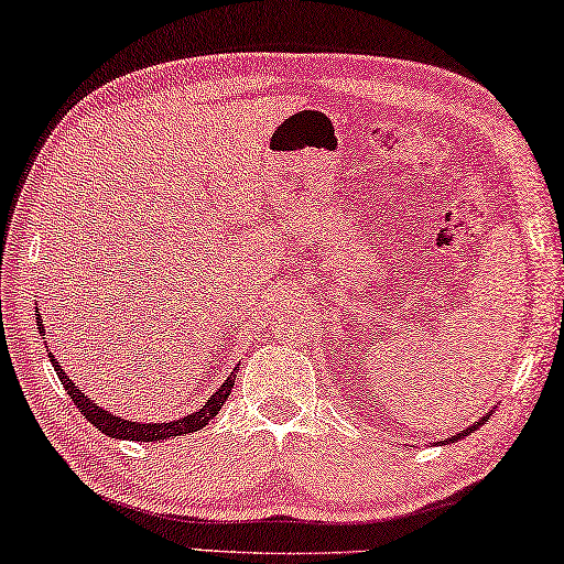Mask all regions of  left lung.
I'll use <instances>...</instances> for the list:
<instances>
[{
  "label": "left lung",
  "instance_id": "8db88e82",
  "mask_svg": "<svg viewBox=\"0 0 564 564\" xmlns=\"http://www.w3.org/2000/svg\"><path fill=\"white\" fill-rule=\"evenodd\" d=\"M486 419H488V416H484V419H478V422H476L474 426H468V429H466V432H460V434L452 436V438H448V442H456V438H464V436H468V434H474V432H476V429H478L480 424H484V422H486Z\"/></svg>",
  "mask_w": 564,
  "mask_h": 564
}]
</instances>
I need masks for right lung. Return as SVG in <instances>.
<instances>
[{
    "label": "right lung",
    "instance_id": "add662e5",
    "mask_svg": "<svg viewBox=\"0 0 564 564\" xmlns=\"http://www.w3.org/2000/svg\"><path fill=\"white\" fill-rule=\"evenodd\" d=\"M36 325H39V333H44V325H41V321H39V311H36ZM48 357H51V365H54L61 384H64L66 394L70 397V402L78 406V412L84 414L88 422L98 429V432H104L106 436H112V438H130V442H140V444L142 442H165V438H170V436H184L189 432H197V429H202L204 424H209V419L219 414V409L224 406V402H227V397L234 387V375H229L227 382H224L217 392L207 399V404L197 409V412L189 416L177 419V422H167V424L128 422V419L112 416L110 412H106L104 406H98L94 399H88L84 394V389H76L74 382L68 380V375L61 370V365L54 360V355L48 352Z\"/></svg>",
    "mask_w": 564,
    "mask_h": 564
}]
</instances>
